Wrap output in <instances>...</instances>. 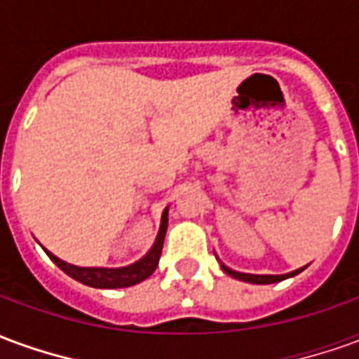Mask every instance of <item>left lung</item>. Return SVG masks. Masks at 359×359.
I'll return each mask as SVG.
<instances>
[{"instance_id":"8db88e82","label":"left lung","mask_w":359,"mask_h":359,"mask_svg":"<svg viewBox=\"0 0 359 359\" xmlns=\"http://www.w3.org/2000/svg\"><path fill=\"white\" fill-rule=\"evenodd\" d=\"M221 269L225 271L226 275L238 278V280H244V283H254V285H271V283H278V280H285V278L298 275V273L304 271V267H302V269L292 271V273H286V275H250V273H238V271L229 269V267L223 264H221Z\"/></svg>"}]
</instances>
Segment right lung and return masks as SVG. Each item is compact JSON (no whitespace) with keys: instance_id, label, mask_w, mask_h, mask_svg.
I'll list each match as a JSON object with an SVG mask.
<instances>
[{"instance_id":"obj_1","label":"right lung","mask_w":359,"mask_h":359,"mask_svg":"<svg viewBox=\"0 0 359 359\" xmlns=\"http://www.w3.org/2000/svg\"><path fill=\"white\" fill-rule=\"evenodd\" d=\"M165 233H167V210L163 211L161 217V226H159V234H157L154 248L149 250L146 256L142 257L140 262L128 265V267H121V269H103V267H76V265L65 264L63 259L55 257L51 252L46 250V254L50 256L53 264L57 265L59 269L65 271L69 277L79 280L82 285L94 286V288H125V286L138 285L156 271L159 257H161V250H163Z\"/></svg>"}]
</instances>
